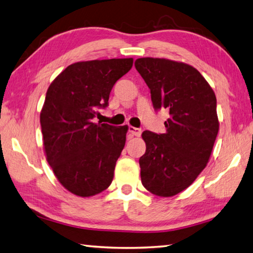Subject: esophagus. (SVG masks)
I'll list each match as a JSON object with an SVG mask.
<instances>
[{
	"mask_svg": "<svg viewBox=\"0 0 253 253\" xmlns=\"http://www.w3.org/2000/svg\"><path fill=\"white\" fill-rule=\"evenodd\" d=\"M129 132L134 136H140L141 133H142V130L139 129V127H134V126H129Z\"/></svg>",
	"mask_w": 253,
	"mask_h": 253,
	"instance_id": "34e87169",
	"label": "esophagus"
}]
</instances>
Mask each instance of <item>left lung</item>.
<instances>
[{
    "mask_svg": "<svg viewBox=\"0 0 253 253\" xmlns=\"http://www.w3.org/2000/svg\"><path fill=\"white\" fill-rule=\"evenodd\" d=\"M134 65L150 88L153 108L170 114L166 133H142L147 150L139 160L141 181L156 196H175L209 161L219 131L215 94L197 69L182 62L141 57Z\"/></svg>",
    "mask_w": 253,
    "mask_h": 253,
    "instance_id": "1",
    "label": "left lung"
}]
</instances>
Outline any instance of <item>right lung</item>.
Returning a JSON list of instances; mask_svg holds the SVG:
<instances>
[{"label":"right lung","instance_id":"add662e5","mask_svg":"<svg viewBox=\"0 0 253 253\" xmlns=\"http://www.w3.org/2000/svg\"><path fill=\"white\" fill-rule=\"evenodd\" d=\"M132 64L131 57L77 62L47 88L40 114L44 151L56 179L75 196H95L112 182L127 126L92 120Z\"/></svg>","mask_w":253,"mask_h":253}]
</instances>
